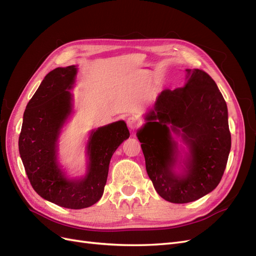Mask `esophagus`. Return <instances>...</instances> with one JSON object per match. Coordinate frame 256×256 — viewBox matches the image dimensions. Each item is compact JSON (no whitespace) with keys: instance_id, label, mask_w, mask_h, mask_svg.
Wrapping results in <instances>:
<instances>
[{"instance_id":"obj_1","label":"esophagus","mask_w":256,"mask_h":256,"mask_svg":"<svg viewBox=\"0 0 256 256\" xmlns=\"http://www.w3.org/2000/svg\"><path fill=\"white\" fill-rule=\"evenodd\" d=\"M142 125V122L141 120L138 118V116H129V118H127V126L131 129V130H134L136 128H138Z\"/></svg>"}]
</instances>
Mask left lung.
<instances>
[{
	"mask_svg": "<svg viewBox=\"0 0 256 256\" xmlns=\"http://www.w3.org/2000/svg\"><path fill=\"white\" fill-rule=\"evenodd\" d=\"M182 88L160 92L138 130L148 177L168 202L196 200L219 184L230 150L228 106L212 76L200 69H187ZM180 136L190 152L182 174L174 172Z\"/></svg>",
	"mask_w": 256,
	"mask_h": 256,
	"instance_id": "1",
	"label": "left lung"
}]
</instances>
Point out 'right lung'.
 <instances>
[{"instance_id": "add662e5", "label": "right lung", "mask_w": 256, "mask_h": 256, "mask_svg": "<svg viewBox=\"0 0 256 256\" xmlns=\"http://www.w3.org/2000/svg\"><path fill=\"white\" fill-rule=\"evenodd\" d=\"M74 65L53 69L44 76L23 114L19 152L28 180L42 198L60 207L82 209L102 196L109 164L116 148L129 138L118 120L92 130L88 143V171L81 180H68L58 164V138L72 110Z\"/></svg>"}]
</instances>
